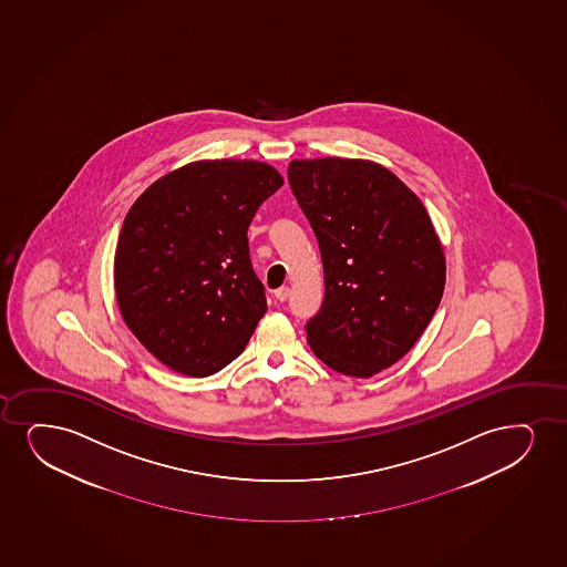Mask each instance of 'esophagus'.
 <instances>
[{
    "label": "esophagus",
    "instance_id": "1",
    "mask_svg": "<svg viewBox=\"0 0 567 567\" xmlns=\"http://www.w3.org/2000/svg\"><path fill=\"white\" fill-rule=\"evenodd\" d=\"M288 296H290V288L288 287H280L275 290V298L279 301H287Z\"/></svg>",
    "mask_w": 567,
    "mask_h": 567
}]
</instances>
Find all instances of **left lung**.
<instances>
[{
    "instance_id": "8db88e82",
    "label": "left lung",
    "mask_w": 567,
    "mask_h": 567,
    "mask_svg": "<svg viewBox=\"0 0 567 567\" xmlns=\"http://www.w3.org/2000/svg\"><path fill=\"white\" fill-rule=\"evenodd\" d=\"M288 182L324 269L321 311L306 324L322 363L371 378L409 353L445 288V254L419 196L363 158L292 161Z\"/></svg>"
}]
</instances>
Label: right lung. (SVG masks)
I'll return each mask as SVG.
<instances>
[{
    "mask_svg": "<svg viewBox=\"0 0 567 567\" xmlns=\"http://www.w3.org/2000/svg\"><path fill=\"white\" fill-rule=\"evenodd\" d=\"M282 183L266 162L196 161L162 175L127 212L114 254L116 303L172 371L210 377L245 350L267 311L246 233Z\"/></svg>",
    "mask_w": 567,
    "mask_h": 567,
    "instance_id": "obj_1",
    "label": "right lung"
}]
</instances>
